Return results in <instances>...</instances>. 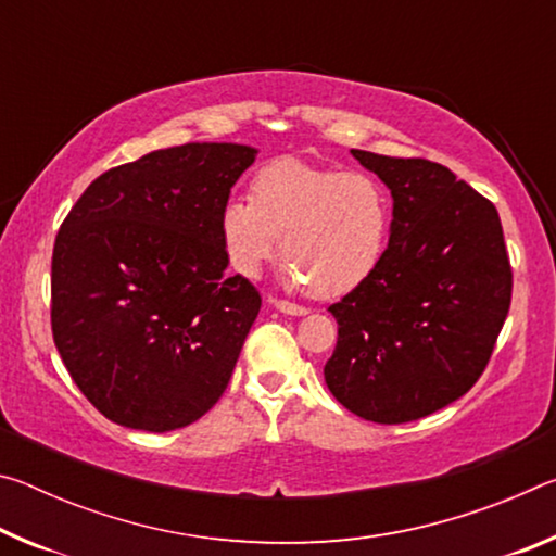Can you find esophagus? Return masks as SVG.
Wrapping results in <instances>:
<instances>
[{"label": "esophagus", "mask_w": 556, "mask_h": 556, "mask_svg": "<svg viewBox=\"0 0 556 556\" xmlns=\"http://www.w3.org/2000/svg\"><path fill=\"white\" fill-rule=\"evenodd\" d=\"M271 306H275L277 312L289 314V316H304V314H308V308L299 306V304H291V301H285V299H271Z\"/></svg>", "instance_id": "esophagus-1"}]
</instances>
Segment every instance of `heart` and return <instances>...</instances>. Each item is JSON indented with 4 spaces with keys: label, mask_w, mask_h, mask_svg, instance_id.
Here are the masks:
<instances>
[{
    "label": "heart",
    "mask_w": 556,
    "mask_h": 556,
    "mask_svg": "<svg viewBox=\"0 0 556 556\" xmlns=\"http://www.w3.org/2000/svg\"><path fill=\"white\" fill-rule=\"evenodd\" d=\"M392 223L388 188L365 172L275 159L250 184V201H225L218 218L228 265L257 277L281 252L291 287L333 299L380 267Z\"/></svg>",
    "instance_id": "obj_1"
}]
</instances>
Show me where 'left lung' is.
<instances>
[{"label": "left lung", "mask_w": 556, "mask_h": 556, "mask_svg": "<svg viewBox=\"0 0 556 556\" xmlns=\"http://www.w3.org/2000/svg\"><path fill=\"white\" fill-rule=\"evenodd\" d=\"M392 193L375 275L328 306L338 343L324 378L357 417L402 425L481 378L510 312L513 267L495 205L446 166L353 149Z\"/></svg>", "instance_id": "obj_1"}]
</instances>
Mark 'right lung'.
<instances>
[{"label":"right lung","instance_id":"obj_1","mask_svg":"<svg viewBox=\"0 0 556 556\" xmlns=\"http://www.w3.org/2000/svg\"><path fill=\"white\" fill-rule=\"evenodd\" d=\"M255 154L159 149L98 176L65 215L51 260L53 341L115 425L181 429L228 388L262 296L225 277L218 218Z\"/></svg>","mask_w":556,"mask_h":556}]
</instances>
